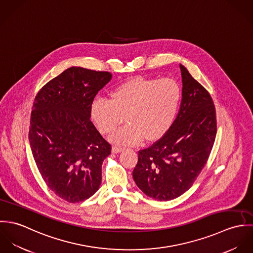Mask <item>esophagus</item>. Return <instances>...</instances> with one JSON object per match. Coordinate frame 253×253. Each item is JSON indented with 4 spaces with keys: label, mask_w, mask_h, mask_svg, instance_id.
<instances>
[{
    "label": "esophagus",
    "mask_w": 253,
    "mask_h": 253,
    "mask_svg": "<svg viewBox=\"0 0 253 253\" xmlns=\"http://www.w3.org/2000/svg\"><path fill=\"white\" fill-rule=\"evenodd\" d=\"M124 149L122 148V147H119V146H113L112 147V153H114V154H117V153H120V152H122Z\"/></svg>",
    "instance_id": "obj_1"
}]
</instances>
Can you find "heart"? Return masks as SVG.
<instances>
[{
  "label": "heart",
  "mask_w": 253,
  "mask_h": 253,
  "mask_svg": "<svg viewBox=\"0 0 253 253\" xmlns=\"http://www.w3.org/2000/svg\"><path fill=\"white\" fill-rule=\"evenodd\" d=\"M110 100L97 98L91 118L103 134L114 132L125 121L128 125L112 135L115 143L133 145L143 138L156 141L173 126L182 99L179 83L172 78H130L110 91Z\"/></svg>",
  "instance_id": "heart-1"
}]
</instances>
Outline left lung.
I'll use <instances>...</instances> for the list:
<instances>
[{"instance_id":"obj_1","label":"left lung","mask_w":253,"mask_h":253,"mask_svg":"<svg viewBox=\"0 0 253 253\" xmlns=\"http://www.w3.org/2000/svg\"><path fill=\"white\" fill-rule=\"evenodd\" d=\"M182 99L171 128L138 152L132 177L150 198H178L205 168L216 136V113L209 91L180 65Z\"/></svg>"}]
</instances>
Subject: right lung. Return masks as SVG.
Here are the masks:
<instances>
[{
	"label": "right lung",
	"mask_w": 253,
	"mask_h": 253,
	"mask_svg": "<svg viewBox=\"0 0 253 253\" xmlns=\"http://www.w3.org/2000/svg\"><path fill=\"white\" fill-rule=\"evenodd\" d=\"M112 74L70 67L37 93L29 142L47 187L68 203L91 197L101 184L111 145L90 121L91 104Z\"/></svg>",
	"instance_id": "1"
}]
</instances>
